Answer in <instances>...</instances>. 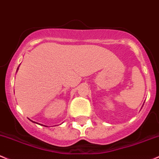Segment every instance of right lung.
Here are the masks:
<instances>
[{
	"mask_svg": "<svg viewBox=\"0 0 159 159\" xmlns=\"http://www.w3.org/2000/svg\"><path fill=\"white\" fill-rule=\"evenodd\" d=\"M18 69H19V67H18V68H17V70H18ZM30 120H31V119H30ZM31 122H33V121H31ZM33 122L37 123V122ZM37 124H38V123H37ZM39 125H40V124H39ZM43 126H46V125H43ZM46 127H47V126H46Z\"/></svg>",
	"mask_w": 159,
	"mask_h": 159,
	"instance_id": "add662e5",
	"label": "right lung"
}]
</instances>
